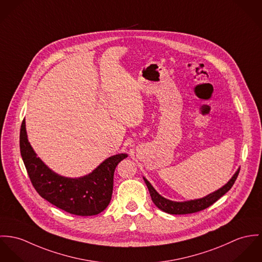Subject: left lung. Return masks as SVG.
<instances>
[{"mask_svg": "<svg viewBox=\"0 0 262 262\" xmlns=\"http://www.w3.org/2000/svg\"><path fill=\"white\" fill-rule=\"evenodd\" d=\"M239 171L240 170L238 169L237 172L233 174L230 181L226 185H224L222 188H220L219 190L207 195L206 197L201 198V199L185 201V202H174V201H171V200H168V199L162 197L145 178H144V181H145V185L149 191L152 202L159 209H161L162 211L169 213V214L182 215V214H191V213H196V212L202 211L204 209L208 208L209 206H211L212 204L215 203L218 199H220L224 194H226L232 188V186L238 177V174H239Z\"/></svg>", "mask_w": 262, "mask_h": 262, "instance_id": "left-lung-1", "label": "left lung"}]
</instances>
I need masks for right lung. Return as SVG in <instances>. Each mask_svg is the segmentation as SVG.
Here are the masks:
<instances>
[{
    "label": "right lung",
    "instance_id": "obj_1",
    "mask_svg": "<svg viewBox=\"0 0 262 262\" xmlns=\"http://www.w3.org/2000/svg\"><path fill=\"white\" fill-rule=\"evenodd\" d=\"M20 150L37 193L60 209L79 216L97 215L108 206L113 195L115 170L117 164L127 157L126 154L110 157L84 177H62L37 157L27 138L25 119L20 130Z\"/></svg>",
    "mask_w": 262,
    "mask_h": 262
}]
</instances>
